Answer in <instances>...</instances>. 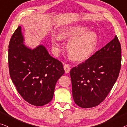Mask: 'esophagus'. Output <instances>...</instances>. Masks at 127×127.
<instances>
[{
  "label": "esophagus",
  "mask_w": 127,
  "mask_h": 127,
  "mask_svg": "<svg viewBox=\"0 0 127 127\" xmlns=\"http://www.w3.org/2000/svg\"><path fill=\"white\" fill-rule=\"evenodd\" d=\"M63 67H64V70H65V72L66 74H67V73H68L69 72V71H70V69H71V68H70V66H69L68 64H64Z\"/></svg>",
  "instance_id": "34e87169"
}]
</instances>
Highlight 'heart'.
<instances>
[{
	"label": "heart",
	"mask_w": 127,
	"mask_h": 127,
	"mask_svg": "<svg viewBox=\"0 0 127 127\" xmlns=\"http://www.w3.org/2000/svg\"><path fill=\"white\" fill-rule=\"evenodd\" d=\"M84 26H76L62 30L59 36L51 38L52 46L56 55L59 54L61 47L60 39H70L67 45V51L72 59L82 61L88 59L95 49L97 35L95 32L87 30Z\"/></svg>",
	"instance_id": "obj_1"
}]
</instances>
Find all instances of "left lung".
Here are the masks:
<instances>
[{
	"instance_id": "1",
	"label": "left lung",
	"mask_w": 127,
	"mask_h": 127,
	"mask_svg": "<svg viewBox=\"0 0 127 127\" xmlns=\"http://www.w3.org/2000/svg\"><path fill=\"white\" fill-rule=\"evenodd\" d=\"M121 48L118 37L70 71L72 96L78 106L89 108L100 104L119 76Z\"/></svg>"
}]
</instances>
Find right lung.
Returning <instances> with one entry per match:
<instances>
[{
	"label": "right lung",
	"mask_w": 127,
	"mask_h": 127,
	"mask_svg": "<svg viewBox=\"0 0 127 127\" xmlns=\"http://www.w3.org/2000/svg\"><path fill=\"white\" fill-rule=\"evenodd\" d=\"M8 52L11 79L21 97L35 106L50 102L56 82L64 73L62 62L43 45L33 50L25 46L21 26L11 37Z\"/></svg>",
	"instance_id": "1"
}]
</instances>
